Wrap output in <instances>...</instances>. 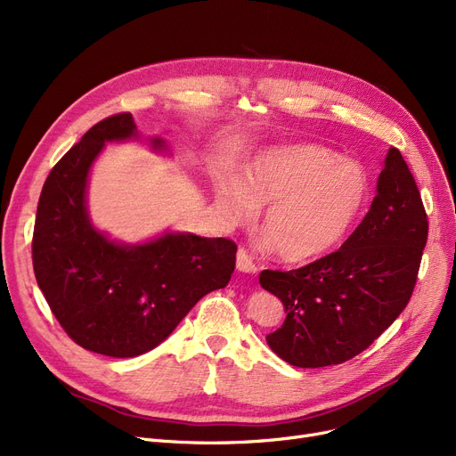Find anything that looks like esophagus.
I'll return each mask as SVG.
<instances>
[{
  "label": "esophagus",
  "mask_w": 456,
  "mask_h": 456,
  "mask_svg": "<svg viewBox=\"0 0 456 456\" xmlns=\"http://www.w3.org/2000/svg\"><path fill=\"white\" fill-rule=\"evenodd\" d=\"M236 270L242 272V273H256V266L253 258L248 255L246 249H238V255H236Z\"/></svg>",
  "instance_id": "esophagus-1"
}]
</instances>
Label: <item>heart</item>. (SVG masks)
Listing matches in <instances>:
<instances>
[{
  "instance_id": "heart-1",
  "label": "heart",
  "mask_w": 456,
  "mask_h": 456,
  "mask_svg": "<svg viewBox=\"0 0 456 456\" xmlns=\"http://www.w3.org/2000/svg\"><path fill=\"white\" fill-rule=\"evenodd\" d=\"M212 196L234 225L266 207V246L286 262H306L349 236L368 205L370 177L361 164L316 143H284L256 153L236 179H216Z\"/></svg>"
}]
</instances>
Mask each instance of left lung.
Instances as JSON below:
<instances>
[{
  "instance_id": "8db88e82",
  "label": "left lung",
  "mask_w": 456,
  "mask_h": 456,
  "mask_svg": "<svg viewBox=\"0 0 456 456\" xmlns=\"http://www.w3.org/2000/svg\"><path fill=\"white\" fill-rule=\"evenodd\" d=\"M427 232L416 181L390 148L366 218L338 251L299 270L260 273L286 313L266 337L272 351L297 368H323L370 347L412 296Z\"/></svg>"
}]
</instances>
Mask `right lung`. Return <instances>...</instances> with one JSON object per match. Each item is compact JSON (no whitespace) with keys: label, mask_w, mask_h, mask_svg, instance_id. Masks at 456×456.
<instances>
[{"label":"right lung","mask_w":456,"mask_h":456,"mask_svg":"<svg viewBox=\"0 0 456 456\" xmlns=\"http://www.w3.org/2000/svg\"><path fill=\"white\" fill-rule=\"evenodd\" d=\"M142 140L129 112L88 129L47 175L37 208L33 268L52 313L81 347L116 358L164 342L203 296L225 289L236 262L227 238L172 232L124 244L95 229L88 175L107 142ZM150 146L167 153L151 136Z\"/></svg>","instance_id":"right-lung-1"}]
</instances>
